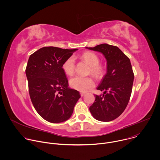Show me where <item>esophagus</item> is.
Instances as JSON below:
<instances>
[{"instance_id": "1", "label": "esophagus", "mask_w": 160, "mask_h": 160, "mask_svg": "<svg viewBox=\"0 0 160 160\" xmlns=\"http://www.w3.org/2000/svg\"><path fill=\"white\" fill-rule=\"evenodd\" d=\"M85 95V93H83V92H81V93H80V95H81V96H83Z\"/></svg>"}]
</instances>
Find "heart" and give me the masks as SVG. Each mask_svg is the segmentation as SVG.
Here are the masks:
<instances>
[{"mask_svg": "<svg viewBox=\"0 0 160 160\" xmlns=\"http://www.w3.org/2000/svg\"><path fill=\"white\" fill-rule=\"evenodd\" d=\"M82 58L90 65V72L96 77H101L103 73V67L99 64V59L95 53L85 52ZM62 70L67 75H72L75 70V58L73 56L68 58L62 64ZM70 87L78 91L85 92L93 88L95 85L93 80L89 77H83L75 76L69 81Z\"/></svg>", "mask_w": 160, "mask_h": 160, "instance_id": "obj_1", "label": "heart"}]
</instances>
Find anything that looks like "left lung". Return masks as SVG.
Returning <instances> with one entry per match:
<instances>
[{"instance_id": "8db88e82", "label": "left lung", "mask_w": 160, "mask_h": 160, "mask_svg": "<svg viewBox=\"0 0 160 160\" xmlns=\"http://www.w3.org/2000/svg\"><path fill=\"white\" fill-rule=\"evenodd\" d=\"M88 49L101 52L107 61V72L95 95L90 111L96 120L111 121L118 118L128 106L132 90L134 74L129 58L117 46L101 44Z\"/></svg>"}]
</instances>
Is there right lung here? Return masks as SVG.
<instances>
[{
  "mask_svg": "<svg viewBox=\"0 0 160 160\" xmlns=\"http://www.w3.org/2000/svg\"><path fill=\"white\" fill-rule=\"evenodd\" d=\"M49 46L32 54L26 68L30 96L37 112L52 123L62 122L72 116L80 98L69 88L62 64L77 51Z\"/></svg>",
  "mask_w": 160,
  "mask_h": 160,
  "instance_id": "add662e5",
  "label": "right lung"
}]
</instances>
